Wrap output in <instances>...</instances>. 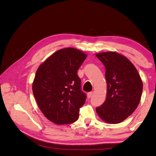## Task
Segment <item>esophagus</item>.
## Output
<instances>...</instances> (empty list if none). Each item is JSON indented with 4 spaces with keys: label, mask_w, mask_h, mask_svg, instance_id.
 <instances>
[{
    "label": "esophagus",
    "mask_w": 156,
    "mask_h": 156,
    "mask_svg": "<svg viewBox=\"0 0 156 156\" xmlns=\"http://www.w3.org/2000/svg\"><path fill=\"white\" fill-rule=\"evenodd\" d=\"M92 95H93V92H89L87 94V97L89 98H90L92 96Z\"/></svg>",
    "instance_id": "1"
}]
</instances>
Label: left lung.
Masks as SVG:
<instances>
[{
	"mask_svg": "<svg viewBox=\"0 0 156 156\" xmlns=\"http://www.w3.org/2000/svg\"><path fill=\"white\" fill-rule=\"evenodd\" d=\"M106 72L107 98L96 112L102 120L118 124L133 113L140 103L143 89L140 76L132 62L114 51L96 54Z\"/></svg>",
	"mask_w": 156,
	"mask_h": 156,
	"instance_id": "8db88e82",
	"label": "left lung"
}]
</instances>
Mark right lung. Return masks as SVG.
<instances>
[{"label":"right lung","instance_id":"1","mask_svg":"<svg viewBox=\"0 0 156 156\" xmlns=\"http://www.w3.org/2000/svg\"><path fill=\"white\" fill-rule=\"evenodd\" d=\"M87 54L74 48L54 53L39 66L32 90L44 115L56 125H66L78 120L86 94L81 90L77 72Z\"/></svg>","mask_w":156,"mask_h":156}]
</instances>
